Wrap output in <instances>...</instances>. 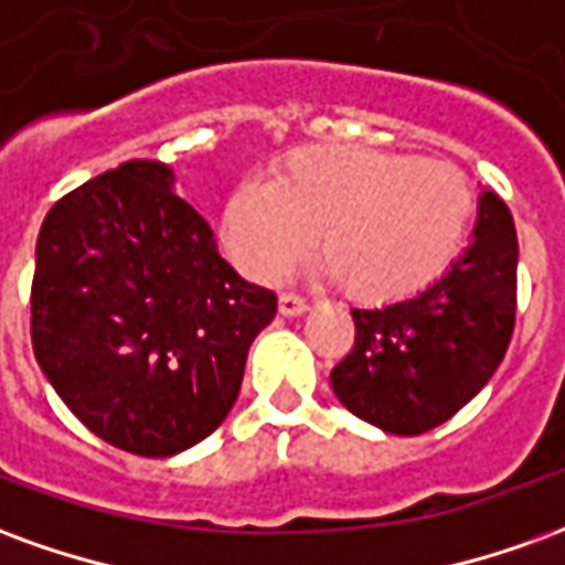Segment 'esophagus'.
I'll use <instances>...</instances> for the list:
<instances>
[{
	"label": "esophagus",
	"mask_w": 565,
	"mask_h": 565,
	"mask_svg": "<svg viewBox=\"0 0 565 565\" xmlns=\"http://www.w3.org/2000/svg\"><path fill=\"white\" fill-rule=\"evenodd\" d=\"M278 311H281L284 318H299V315H306L308 311V302L302 296L281 294V299H278Z\"/></svg>",
	"instance_id": "obj_1"
}]
</instances>
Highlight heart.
I'll return each instance as SVG.
<instances>
[{"label":"heart","mask_w":565,"mask_h":565,"mask_svg":"<svg viewBox=\"0 0 565 565\" xmlns=\"http://www.w3.org/2000/svg\"><path fill=\"white\" fill-rule=\"evenodd\" d=\"M472 186L448 162L318 145L294 150L271 181L245 178L223 209V238L257 281H278L315 250L344 294L403 299L448 269L472 217Z\"/></svg>","instance_id":"heart-1"}]
</instances>
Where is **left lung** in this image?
<instances>
[{
	"instance_id": "1",
	"label": "left lung",
	"mask_w": 565,
	"mask_h": 565,
	"mask_svg": "<svg viewBox=\"0 0 565 565\" xmlns=\"http://www.w3.org/2000/svg\"><path fill=\"white\" fill-rule=\"evenodd\" d=\"M518 308V233L509 205L478 196L472 242L420 294L351 308L354 348L330 372L339 403L393 436H420L460 412L502 363Z\"/></svg>"
}]
</instances>
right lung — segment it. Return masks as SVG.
I'll return each instance as SVG.
<instances>
[{
    "mask_svg": "<svg viewBox=\"0 0 565 565\" xmlns=\"http://www.w3.org/2000/svg\"><path fill=\"white\" fill-rule=\"evenodd\" d=\"M172 186L166 162H124L60 199L35 245L44 379L90 433L139 457L181 454L223 424L278 311Z\"/></svg>",
    "mask_w": 565,
    "mask_h": 565,
    "instance_id": "1",
    "label": "right lung"
}]
</instances>
